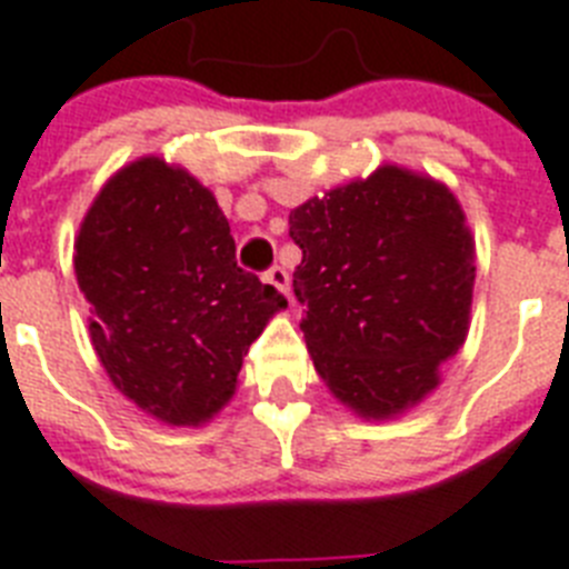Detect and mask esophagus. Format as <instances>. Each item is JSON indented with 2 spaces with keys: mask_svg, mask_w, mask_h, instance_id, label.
Instances as JSON below:
<instances>
[{
  "mask_svg": "<svg viewBox=\"0 0 569 569\" xmlns=\"http://www.w3.org/2000/svg\"><path fill=\"white\" fill-rule=\"evenodd\" d=\"M263 284H270V288L279 290L284 299L290 297V276L284 267H272V270L263 272Z\"/></svg>",
  "mask_w": 569,
  "mask_h": 569,
  "instance_id": "esophagus-1",
  "label": "esophagus"
}]
</instances>
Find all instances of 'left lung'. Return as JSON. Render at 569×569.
Here are the masks:
<instances>
[{
	"label": "left lung",
	"instance_id": "1",
	"mask_svg": "<svg viewBox=\"0 0 569 569\" xmlns=\"http://www.w3.org/2000/svg\"><path fill=\"white\" fill-rule=\"evenodd\" d=\"M293 293L313 370L363 420H393L440 385L470 331L476 240L443 181L381 163L290 211Z\"/></svg>",
	"mask_w": 569,
	"mask_h": 569
}]
</instances>
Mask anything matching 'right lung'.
Returning a JSON list of instances; mask_svg holds the SVG:
<instances>
[{"mask_svg": "<svg viewBox=\"0 0 569 569\" xmlns=\"http://www.w3.org/2000/svg\"><path fill=\"white\" fill-rule=\"evenodd\" d=\"M72 263L108 379L167 426H202L229 406L249 343L288 308L279 290L238 267L211 190L158 156L104 181Z\"/></svg>", "mask_w": 569, "mask_h": 569, "instance_id": "1", "label": "right lung"}]
</instances>
